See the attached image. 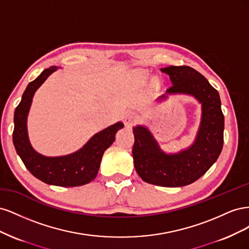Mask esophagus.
I'll use <instances>...</instances> for the list:
<instances>
[{
    "label": "esophagus",
    "mask_w": 249,
    "mask_h": 249,
    "mask_svg": "<svg viewBox=\"0 0 249 249\" xmlns=\"http://www.w3.org/2000/svg\"><path fill=\"white\" fill-rule=\"evenodd\" d=\"M136 122H137V115L134 114V113H127L124 118V125L126 127H132Z\"/></svg>",
    "instance_id": "obj_1"
}]
</instances>
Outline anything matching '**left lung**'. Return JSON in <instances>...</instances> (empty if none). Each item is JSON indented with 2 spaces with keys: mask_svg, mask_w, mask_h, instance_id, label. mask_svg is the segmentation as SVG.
I'll return each mask as SVG.
<instances>
[{
  "mask_svg": "<svg viewBox=\"0 0 249 249\" xmlns=\"http://www.w3.org/2000/svg\"><path fill=\"white\" fill-rule=\"evenodd\" d=\"M172 85L167 93H187L201 103L202 116L193 145L178 154L166 155L144 126H135L134 165L144 182L163 187H182L197 180L216 162L223 146L224 116L219 93L208 80L190 66H169ZM163 95L162 97H164Z\"/></svg>",
  "mask_w": 249,
  "mask_h": 249,
  "instance_id": "obj_1",
  "label": "left lung"
}]
</instances>
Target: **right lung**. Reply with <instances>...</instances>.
I'll use <instances>...</instances> for the list:
<instances>
[{
    "label": "right lung",
    "mask_w": 249,
    "mask_h": 249,
    "mask_svg": "<svg viewBox=\"0 0 249 249\" xmlns=\"http://www.w3.org/2000/svg\"><path fill=\"white\" fill-rule=\"evenodd\" d=\"M55 71V66L49 67L27 86L14 111L13 144L27 169L43 183L61 187L82 186L95 178L104 152L114 142L115 134L124 124L116 123L95 134L80 150L71 155L50 158L36 153L28 139V112L37 88Z\"/></svg>",
    "instance_id": "1"
}]
</instances>
